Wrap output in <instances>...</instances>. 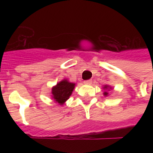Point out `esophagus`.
Instances as JSON below:
<instances>
[{
    "label": "esophagus",
    "instance_id": "1",
    "mask_svg": "<svg viewBox=\"0 0 153 153\" xmlns=\"http://www.w3.org/2000/svg\"><path fill=\"white\" fill-rule=\"evenodd\" d=\"M92 83H93V81L91 79L85 80V81H84V83H85V84H91Z\"/></svg>",
    "mask_w": 153,
    "mask_h": 153
}]
</instances>
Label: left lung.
Listing matches in <instances>:
<instances>
[{
    "mask_svg": "<svg viewBox=\"0 0 153 153\" xmlns=\"http://www.w3.org/2000/svg\"><path fill=\"white\" fill-rule=\"evenodd\" d=\"M109 88H111V87H109L108 86V85H105V86H104V89H109ZM103 94H104V96H107V95H108V93H107V92H104V93H103Z\"/></svg>",
    "mask_w": 153,
    "mask_h": 153,
    "instance_id": "8db88e82",
    "label": "left lung"
}]
</instances>
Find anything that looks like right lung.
<instances>
[{"instance_id": "obj_1", "label": "right lung", "mask_w": 153, "mask_h": 153, "mask_svg": "<svg viewBox=\"0 0 153 153\" xmlns=\"http://www.w3.org/2000/svg\"><path fill=\"white\" fill-rule=\"evenodd\" d=\"M75 87V83H70L67 79H63L51 88V95L55 102L63 105L71 96Z\"/></svg>"}]
</instances>
